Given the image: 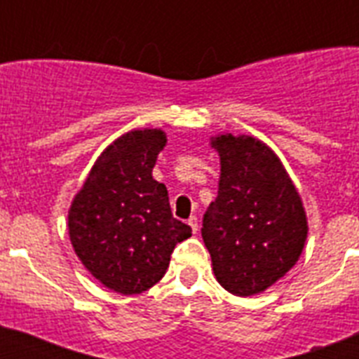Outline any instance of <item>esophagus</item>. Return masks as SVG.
Returning a JSON list of instances; mask_svg holds the SVG:
<instances>
[{"label":"esophagus","instance_id":"esophagus-1","mask_svg":"<svg viewBox=\"0 0 359 359\" xmlns=\"http://www.w3.org/2000/svg\"><path fill=\"white\" fill-rule=\"evenodd\" d=\"M189 226L192 228V231H198V228H199V224H198V217H196V215H190L189 217Z\"/></svg>","mask_w":359,"mask_h":359}]
</instances>
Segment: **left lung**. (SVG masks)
<instances>
[{"label":"left lung","instance_id":"obj_1","mask_svg":"<svg viewBox=\"0 0 359 359\" xmlns=\"http://www.w3.org/2000/svg\"><path fill=\"white\" fill-rule=\"evenodd\" d=\"M221 176L201 236L217 282L236 297L273 286L297 264L307 239L302 198L282 161L246 135L212 138Z\"/></svg>","mask_w":359,"mask_h":359}]
</instances>
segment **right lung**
Returning <instances> with one entry per match:
<instances>
[{
    "mask_svg": "<svg viewBox=\"0 0 359 359\" xmlns=\"http://www.w3.org/2000/svg\"><path fill=\"white\" fill-rule=\"evenodd\" d=\"M167 144L161 129H135L97 158L68 210L72 246L109 290L138 294L165 275L174 246L192 236L172 217L169 192L152 177Z\"/></svg>",
    "mask_w": 359,
    "mask_h": 359,
    "instance_id": "obj_1",
    "label": "right lung"
}]
</instances>
